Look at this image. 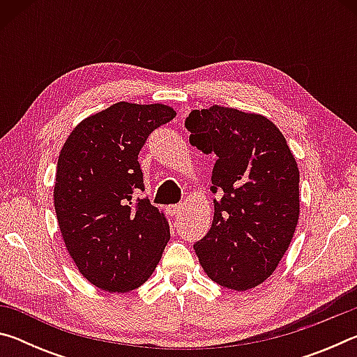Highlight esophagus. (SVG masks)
Returning <instances> with one entry per match:
<instances>
[{
	"label": "esophagus",
	"mask_w": 357,
	"mask_h": 357,
	"mask_svg": "<svg viewBox=\"0 0 357 357\" xmlns=\"http://www.w3.org/2000/svg\"><path fill=\"white\" fill-rule=\"evenodd\" d=\"M181 209H183V204H172V206H168V213L170 215H178Z\"/></svg>",
	"instance_id": "obj_1"
}]
</instances>
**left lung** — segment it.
Returning <instances> with one entry per match:
<instances>
[{"label":"left lung","mask_w":357,"mask_h":357,"mask_svg":"<svg viewBox=\"0 0 357 357\" xmlns=\"http://www.w3.org/2000/svg\"><path fill=\"white\" fill-rule=\"evenodd\" d=\"M189 142L217 157L214 220L193 249L219 285L245 291L274 273L299 219V170L285 137L261 114L214 105L185 118Z\"/></svg>","instance_id":"left-lung-1"}]
</instances>
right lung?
Instances as JSON below:
<instances>
[{"instance_id": "right-lung-1", "label": "right lung", "mask_w": 357, "mask_h": 357, "mask_svg": "<svg viewBox=\"0 0 357 357\" xmlns=\"http://www.w3.org/2000/svg\"><path fill=\"white\" fill-rule=\"evenodd\" d=\"M174 114L162 104L118 102L83 119L59 154L53 197L66 249L105 291L143 285L170 241L164 214L135 195L144 190L138 153Z\"/></svg>"}]
</instances>
